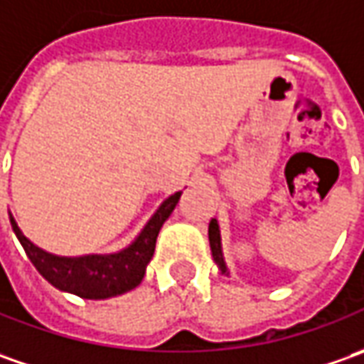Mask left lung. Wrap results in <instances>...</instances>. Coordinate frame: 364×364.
<instances>
[{
	"instance_id": "left-lung-1",
	"label": "left lung",
	"mask_w": 364,
	"mask_h": 364,
	"mask_svg": "<svg viewBox=\"0 0 364 364\" xmlns=\"http://www.w3.org/2000/svg\"><path fill=\"white\" fill-rule=\"evenodd\" d=\"M209 247H211V256L215 259V264L220 266V269L225 274L228 268H225V262H223V256H221V240H220V225H218V220L209 221Z\"/></svg>"
}]
</instances>
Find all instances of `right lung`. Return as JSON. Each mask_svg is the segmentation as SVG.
Wrapping results in <instances>:
<instances>
[{
	"label": "right lung",
	"instance_id": "obj_1",
	"mask_svg": "<svg viewBox=\"0 0 364 364\" xmlns=\"http://www.w3.org/2000/svg\"><path fill=\"white\" fill-rule=\"evenodd\" d=\"M181 191L171 195L169 199L159 207L157 213L146 223L136 242L110 256H84V257H60L52 256L38 245H33L23 233L19 232L18 223L9 218L11 228L18 235L19 244L23 245L36 269L44 276L58 290H64L80 298H110V296L129 292L136 288L144 276V268L151 262L161 225L171 215V211L179 203Z\"/></svg>",
	"mask_w": 364,
	"mask_h": 364
}]
</instances>
